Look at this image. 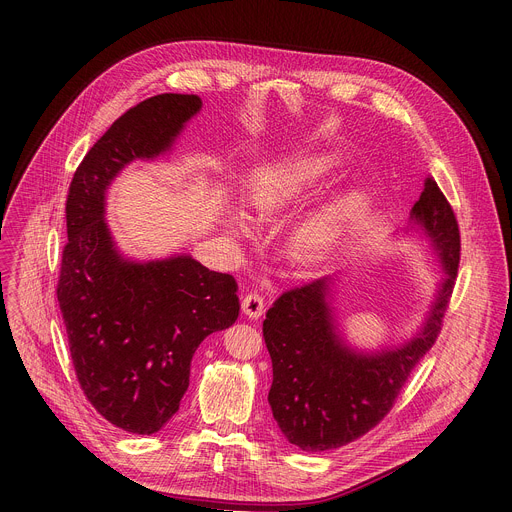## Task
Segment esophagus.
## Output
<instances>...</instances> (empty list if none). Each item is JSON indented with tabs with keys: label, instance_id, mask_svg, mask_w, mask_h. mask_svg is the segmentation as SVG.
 Wrapping results in <instances>:
<instances>
[{
	"label": "esophagus",
	"instance_id": "esophagus-1",
	"mask_svg": "<svg viewBox=\"0 0 512 512\" xmlns=\"http://www.w3.org/2000/svg\"><path fill=\"white\" fill-rule=\"evenodd\" d=\"M243 314L247 316V318H251V320H257V318H261L263 316V312H265V300L259 296V294H255V291H251V294H247L245 298H243Z\"/></svg>",
	"mask_w": 512,
	"mask_h": 512
}]
</instances>
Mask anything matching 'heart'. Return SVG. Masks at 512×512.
I'll use <instances>...</instances> for the list:
<instances>
[{
	"label": "heart",
	"mask_w": 512,
	"mask_h": 512,
	"mask_svg": "<svg viewBox=\"0 0 512 512\" xmlns=\"http://www.w3.org/2000/svg\"><path fill=\"white\" fill-rule=\"evenodd\" d=\"M340 166V156L332 152H318L300 156L263 168L257 172L247 188V204L261 221L275 216L289 204L308 196L326 184ZM360 198H346L324 212L312 216L291 239V251L300 261H316L336 247L344 233L356 223L362 212ZM237 237H249L251 227L241 214H233L229 221Z\"/></svg>",
	"instance_id": "b5f03b06"
}]
</instances>
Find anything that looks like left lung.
I'll return each mask as SVG.
<instances>
[{"mask_svg": "<svg viewBox=\"0 0 512 512\" xmlns=\"http://www.w3.org/2000/svg\"><path fill=\"white\" fill-rule=\"evenodd\" d=\"M407 231H421L446 275L417 334L401 346L362 352L338 328L332 277L289 289L267 310L263 338L273 364L269 405L289 444L304 452L346 446L393 407L415 364L433 346L458 275L460 229L433 178L411 208Z\"/></svg>", "mask_w": 512, "mask_h": 512, "instance_id": "left-lung-1", "label": "left lung"}]
</instances>
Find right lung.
<instances>
[{
	"label": "right lung",
	"instance_id": "right-lung-1",
	"mask_svg": "<svg viewBox=\"0 0 512 512\" xmlns=\"http://www.w3.org/2000/svg\"><path fill=\"white\" fill-rule=\"evenodd\" d=\"M196 95L164 93L123 113L72 176L58 306L83 393L115 427L152 435L180 409L200 342L235 324L237 281L186 253L123 257L105 223V196L133 160L170 152L200 111Z\"/></svg>",
	"mask_w": 512,
	"mask_h": 512
}]
</instances>
